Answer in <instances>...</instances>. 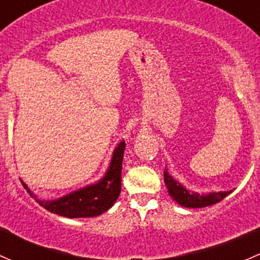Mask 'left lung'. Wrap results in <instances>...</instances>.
<instances>
[{
	"mask_svg": "<svg viewBox=\"0 0 260 260\" xmlns=\"http://www.w3.org/2000/svg\"><path fill=\"white\" fill-rule=\"evenodd\" d=\"M165 183L167 186L169 193L176 203H179L183 208H205V206L214 205L220 203L224 198H226L233 190L224 191V192H212L208 195H199L196 192H190L182 185H180L176 180L172 179L169 172H164Z\"/></svg>",
	"mask_w": 260,
	"mask_h": 260,
	"instance_id": "obj_1",
	"label": "left lung"
}]
</instances>
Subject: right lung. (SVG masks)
Wrapping results in <instances>:
<instances>
[{
    "mask_svg": "<svg viewBox=\"0 0 260 260\" xmlns=\"http://www.w3.org/2000/svg\"><path fill=\"white\" fill-rule=\"evenodd\" d=\"M124 148V142H120L118 145L106 176L98 183L86 186V187L72 192L70 195L64 196L59 200L40 201L36 199L38 203L48 211L67 217H93L103 214L104 211L113 206L120 193ZM22 185L27 190V186L23 182ZM27 192L34 196L30 190H27Z\"/></svg>",
    "mask_w": 260,
    "mask_h": 260,
    "instance_id": "add662e5",
    "label": "right lung"
}]
</instances>
